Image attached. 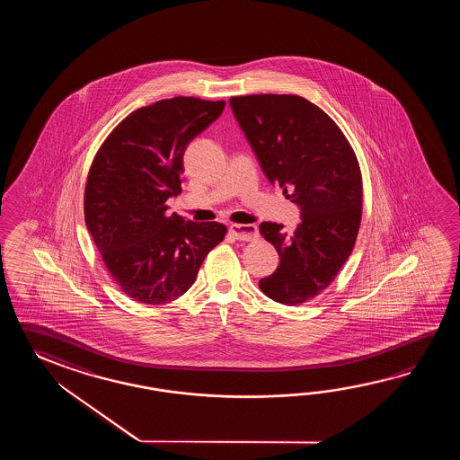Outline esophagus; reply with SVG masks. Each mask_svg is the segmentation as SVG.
Segmentation results:
<instances>
[{
  "mask_svg": "<svg viewBox=\"0 0 460 460\" xmlns=\"http://www.w3.org/2000/svg\"><path fill=\"white\" fill-rule=\"evenodd\" d=\"M230 232L236 240H242V242H252L258 236L256 226H248V224H234L230 226Z\"/></svg>",
  "mask_w": 460,
  "mask_h": 460,
  "instance_id": "esophagus-1",
  "label": "esophagus"
}]
</instances>
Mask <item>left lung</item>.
<instances>
[{
  "label": "left lung",
  "mask_w": 460,
  "mask_h": 460,
  "mask_svg": "<svg viewBox=\"0 0 460 460\" xmlns=\"http://www.w3.org/2000/svg\"><path fill=\"white\" fill-rule=\"evenodd\" d=\"M258 163L301 210L293 234L263 222L260 232L279 254L260 289L276 303H307L332 283L352 253L362 220L358 161L332 118L297 95L230 98Z\"/></svg>",
  "instance_id": "left-lung-1"
}]
</instances>
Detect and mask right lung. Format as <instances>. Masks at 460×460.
Listing matches in <instances>:
<instances>
[{
    "label": "right lung",
    "instance_id": "obj_1",
    "mask_svg": "<svg viewBox=\"0 0 460 460\" xmlns=\"http://www.w3.org/2000/svg\"><path fill=\"white\" fill-rule=\"evenodd\" d=\"M226 102L159 100L118 125L88 172L84 212L88 232L121 291L143 304H167L196 281L226 226L167 214L181 194L189 143L222 115Z\"/></svg>",
    "mask_w": 460,
    "mask_h": 460
}]
</instances>
